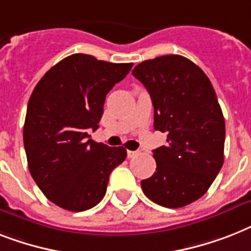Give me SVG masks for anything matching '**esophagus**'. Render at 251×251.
Listing matches in <instances>:
<instances>
[{"label":"esophagus","instance_id":"obj_1","mask_svg":"<svg viewBox=\"0 0 251 251\" xmlns=\"http://www.w3.org/2000/svg\"><path fill=\"white\" fill-rule=\"evenodd\" d=\"M139 153L138 151H127V157L129 158H132V157H135L136 154Z\"/></svg>","mask_w":251,"mask_h":251}]
</instances>
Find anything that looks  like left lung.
I'll return each mask as SVG.
<instances>
[{
  "label": "left lung",
  "mask_w": 251,
  "mask_h": 251,
  "mask_svg": "<svg viewBox=\"0 0 251 251\" xmlns=\"http://www.w3.org/2000/svg\"><path fill=\"white\" fill-rule=\"evenodd\" d=\"M132 76L150 93L154 130L168 132L142 189L161 206L183 207L206 193L223 166L226 125L217 94L202 69L182 55L144 60Z\"/></svg>",
  "instance_id": "8db88e82"
}]
</instances>
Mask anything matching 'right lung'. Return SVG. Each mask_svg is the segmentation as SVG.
<instances>
[{
	"label": "right lung",
	"instance_id": "right-lung-1",
	"mask_svg": "<svg viewBox=\"0 0 251 251\" xmlns=\"http://www.w3.org/2000/svg\"><path fill=\"white\" fill-rule=\"evenodd\" d=\"M132 63H108L73 54L38 81L26 107L23 129L28 169L45 196L69 211L100 202L109 174L126 158L124 147L90 139L99 127L105 97Z\"/></svg>",
	"mask_w": 251,
	"mask_h": 251
}]
</instances>
